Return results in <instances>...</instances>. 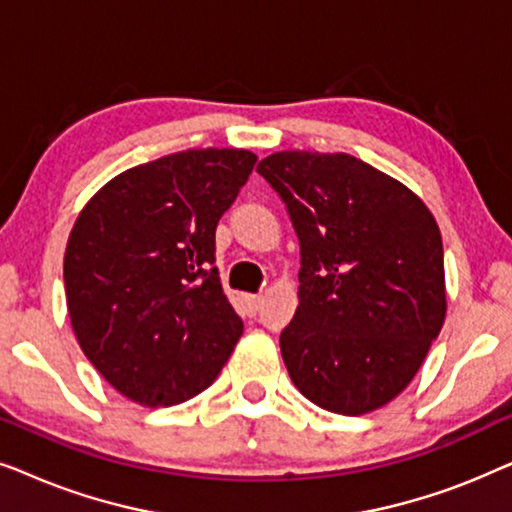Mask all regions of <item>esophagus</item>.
Listing matches in <instances>:
<instances>
[{
  "label": "esophagus",
  "mask_w": 512,
  "mask_h": 512,
  "mask_svg": "<svg viewBox=\"0 0 512 512\" xmlns=\"http://www.w3.org/2000/svg\"><path fill=\"white\" fill-rule=\"evenodd\" d=\"M244 303H247L251 314H256L258 307H261V303H263V298L261 296H244Z\"/></svg>",
  "instance_id": "34e87169"
}]
</instances>
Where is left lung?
Wrapping results in <instances>:
<instances>
[{
  "instance_id": "8db88e82",
  "label": "left lung",
  "mask_w": 512,
  "mask_h": 512,
  "mask_svg": "<svg viewBox=\"0 0 512 512\" xmlns=\"http://www.w3.org/2000/svg\"><path fill=\"white\" fill-rule=\"evenodd\" d=\"M256 172L300 242L298 310L279 335L293 384L338 415L401 394L443 328V240L429 207L349 153L279 151Z\"/></svg>"
}]
</instances>
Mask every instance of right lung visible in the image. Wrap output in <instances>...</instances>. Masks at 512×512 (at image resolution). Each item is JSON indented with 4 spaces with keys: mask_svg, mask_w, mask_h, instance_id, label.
Listing matches in <instances>:
<instances>
[{
    "mask_svg": "<svg viewBox=\"0 0 512 512\" xmlns=\"http://www.w3.org/2000/svg\"><path fill=\"white\" fill-rule=\"evenodd\" d=\"M254 165L244 149L179 151L121 172L81 209L65 251L69 319L88 361L130 401L198 396L240 340L214 235Z\"/></svg>",
    "mask_w": 512,
    "mask_h": 512,
    "instance_id": "add662e5",
    "label": "right lung"
}]
</instances>
